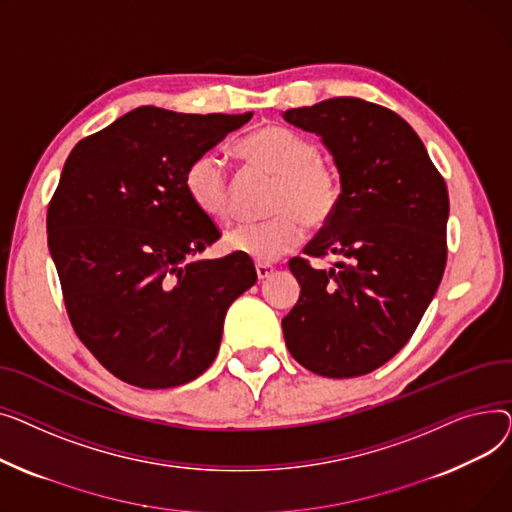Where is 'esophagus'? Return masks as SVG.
Masks as SVG:
<instances>
[{
    "label": "esophagus",
    "mask_w": 512,
    "mask_h": 512,
    "mask_svg": "<svg viewBox=\"0 0 512 512\" xmlns=\"http://www.w3.org/2000/svg\"><path fill=\"white\" fill-rule=\"evenodd\" d=\"M273 273H275V266L273 264H268V262H258L256 264V275H258L260 281L268 279Z\"/></svg>",
    "instance_id": "obj_1"
}]
</instances>
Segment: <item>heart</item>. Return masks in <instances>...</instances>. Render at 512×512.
<instances>
[{"mask_svg":"<svg viewBox=\"0 0 512 512\" xmlns=\"http://www.w3.org/2000/svg\"><path fill=\"white\" fill-rule=\"evenodd\" d=\"M250 163L279 177L270 200V217L239 223L223 237V246L256 262H273L293 250L310 227L326 225L339 208L341 182L337 171L320 159V148L308 136L283 126H266L239 144ZM184 184L202 215L227 221L233 196L227 163L217 150L198 155L186 169Z\"/></svg>","mask_w":512,"mask_h":512,"instance_id":"b5f03b06","label":"heart"}]
</instances>
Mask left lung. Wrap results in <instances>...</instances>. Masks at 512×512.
<instances>
[{
    "instance_id": "8db88e82",
    "label": "left lung",
    "mask_w": 512,
    "mask_h": 512,
    "mask_svg": "<svg viewBox=\"0 0 512 512\" xmlns=\"http://www.w3.org/2000/svg\"><path fill=\"white\" fill-rule=\"evenodd\" d=\"M314 132L341 175V200L304 254H335L333 268L291 258L302 285L283 318L289 353L326 378L370 374L415 333L446 266L448 192L413 128L382 105L337 97L283 113Z\"/></svg>"
}]
</instances>
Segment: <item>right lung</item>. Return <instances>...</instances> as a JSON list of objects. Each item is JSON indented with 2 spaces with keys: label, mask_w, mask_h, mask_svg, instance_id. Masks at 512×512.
<instances>
[{
  "label": "right lung",
  "mask_w": 512,
  "mask_h": 512,
  "mask_svg": "<svg viewBox=\"0 0 512 512\" xmlns=\"http://www.w3.org/2000/svg\"><path fill=\"white\" fill-rule=\"evenodd\" d=\"M252 113L153 105L80 140L47 210V244L78 339L119 380L171 388L215 362L250 258L192 260L221 237L188 196V165Z\"/></svg>",
  "instance_id": "obj_1"
}]
</instances>
